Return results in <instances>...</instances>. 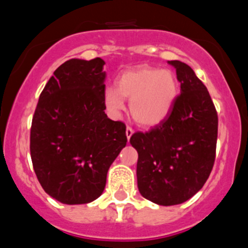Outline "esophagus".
<instances>
[{"label":"esophagus","instance_id":"1","mask_svg":"<svg viewBox=\"0 0 248 248\" xmlns=\"http://www.w3.org/2000/svg\"><path fill=\"white\" fill-rule=\"evenodd\" d=\"M133 133H134V129L131 128V126H126L125 134H126V138H128V139H130V137L133 135Z\"/></svg>","mask_w":248,"mask_h":248}]
</instances>
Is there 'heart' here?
<instances>
[{
  "instance_id": "obj_1",
  "label": "heart",
  "mask_w": 248,
  "mask_h": 248,
  "mask_svg": "<svg viewBox=\"0 0 248 248\" xmlns=\"http://www.w3.org/2000/svg\"><path fill=\"white\" fill-rule=\"evenodd\" d=\"M179 93L175 74L169 69L138 67L118 78L117 88L104 92L105 107L114 115L124 109V99H130V113L141 125H155L166 117Z\"/></svg>"
}]
</instances>
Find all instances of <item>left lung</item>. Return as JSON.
Returning <instances> with one entry per match:
<instances>
[{"label":"left lung","mask_w":248,"mask_h":248,"mask_svg":"<svg viewBox=\"0 0 248 248\" xmlns=\"http://www.w3.org/2000/svg\"><path fill=\"white\" fill-rule=\"evenodd\" d=\"M181 83L171 111L130 144L138 151V187L157 205H179L192 198L209 179L217 143V111L191 67L170 61Z\"/></svg>","instance_id":"obj_1"}]
</instances>
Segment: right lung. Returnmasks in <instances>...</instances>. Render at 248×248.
Listing matches in <instances>:
<instances>
[{
  "instance_id": "1",
  "label": "right lung",
  "mask_w": 248,
  "mask_h": 248,
  "mask_svg": "<svg viewBox=\"0 0 248 248\" xmlns=\"http://www.w3.org/2000/svg\"><path fill=\"white\" fill-rule=\"evenodd\" d=\"M105 62L69 59L39 95L32 118L30 150L46 192L67 205L102 195L107 172L126 145L125 124L105 114Z\"/></svg>"
}]
</instances>
